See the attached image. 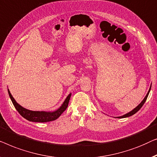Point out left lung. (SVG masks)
<instances>
[{"label":"left lung","instance_id":"8db88e82","mask_svg":"<svg viewBox=\"0 0 157 157\" xmlns=\"http://www.w3.org/2000/svg\"><path fill=\"white\" fill-rule=\"evenodd\" d=\"M150 90H151V87H150V88H149V91H148V92H147V95L145 96V98H144V100H143L142 101V102H141L140 105H139L137 107H135L134 108V109H132L131 112H128L127 114H124V115H122V116H121V117H117V118H125V117H130V116H132L133 115V114H134L135 113H136V112H137L139 110H140L141 108H142V107L143 105H144V102L146 101V100H147V98H148V95H149V92H150Z\"/></svg>","mask_w":157,"mask_h":157}]
</instances>
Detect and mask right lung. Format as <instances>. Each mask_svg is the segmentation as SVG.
Wrapping results in <instances>:
<instances>
[{"label": "right lung", "instance_id": "right-lung-1", "mask_svg": "<svg viewBox=\"0 0 157 157\" xmlns=\"http://www.w3.org/2000/svg\"><path fill=\"white\" fill-rule=\"evenodd\" d=\"M8 94H9L10 98L12 102L14 105V107L19 114L26 120L30 121V122H51V121L56 120L59 116L63 114V112L67 109L68 103H69L70 97H71V93L66 98L65 100L64 101L63 105L61 107H59L57 110L54 112H45V111H32L25 109L17 103V101L13 98L12 94H10L9 90L8 89Z\"/></svg>", "mask_w": 157, "mask_h": 157}]
</instances>
